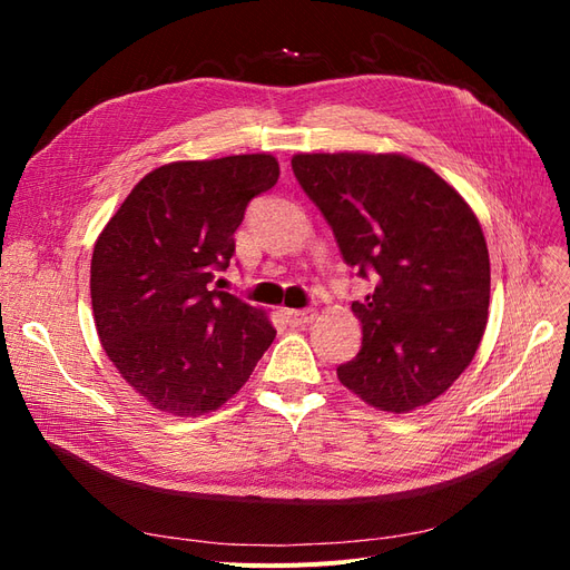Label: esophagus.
Here are the masks:
<instances>
[{
  "instance_id": "34e87169",
  "label": "esophagus",
  "mask_w": 570,
  "mask_h": 570,
  "mask_svg": "<svg viewBox=\"0 0 570 570\" xmlns=\"http://www.w3.org/2000/svg\"><path fill=\"white\" fill-rule=\"evenodd\" d=\"M285 318L292 327H304L316 318V312L314 308H289V312H285Z\"/></svg>"
}]
</instances>
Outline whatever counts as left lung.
Masks as SVG:
<instances>
[{"instance_id":"obj_1","label":"left lung","mask_w":570,"mask_h":570,"mask_svg":"<svg viewBox=\"0 0 570 570\" xmlns=\"http://www.w3.org/2000/svg\"><path fill=\"white\" fill-rule=\"evenodd\" d=\"M292 170L342 258L373 275L352 312L364 325L340 383L406 413L438 400L471 364L488 325L490 256L471 206L404 154H295Z\"/></svg>"}]
</instances>
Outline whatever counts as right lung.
<instances>
[{"instance_id": "obj_1", "label": "right lung", "mask_w": 570, "mask_h": 570, "mask_svg": "<svg viewBox=\"0 0 570 570\" xmlns=\"http://www.w3.org/2000/svg\"><path fill=\"white\" fill-rule=\"evenodd\" d=\"M278 176L271 154L159 166L97 237L90 295L99 342L154 409L216 411L271 347L266 312L212 283L230 266L247 204Z\"/></svg>"}]
</instances>
